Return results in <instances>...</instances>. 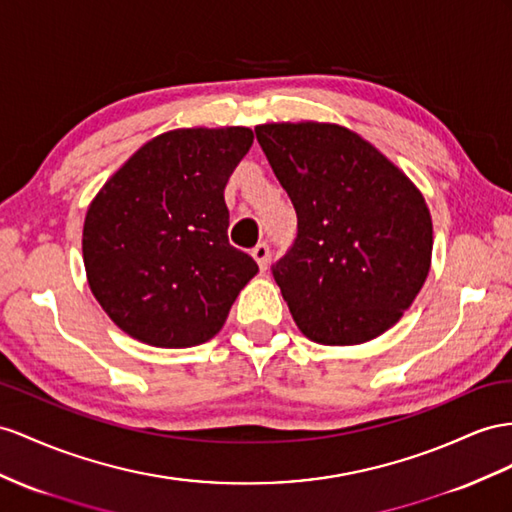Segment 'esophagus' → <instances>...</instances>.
<instances>
[{"label":"esophagus","instance_id":"esophagus-1","mask_svg":"<svg viewBox=\"0 0 512 512\" xmlns=\"http://www.w3.org/2000/svg\"><path fill=\"white\" fill-rule=\"evenodd\" d=\"M253 257L259 264L261 270H266L268 264H270V246L266 242H259L255 248H253Z\"/></svg>","mask_w":512,"mask_h":512}]
</instances>
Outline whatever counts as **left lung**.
<instances>
[{"instance_id": "8db88e82", "label": "left lung", "mask_w": 512, "mask_h": 512, "mask_svg": "<svg viewBox=\"0 0 512 512\" xmlns=\"http://www.w3.org/2000/svg\"><path fill=\"white\" fill-rule=\"evenodd\" d=\"M255 136L296 209V238L272 277L298 329L326 346L391 329L428 277L424 196L346 127L272 123L257 125Z\"/></svg>"}]
</instances>
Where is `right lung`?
<instances>
[{
	"label": "right lung",
	"mask_w": 512,
	"mask_h": 512,
	"mask_svg": "<svg viewBox=\"0 0 512 512\" xmlns=\"http://www.w3.org/2000/svg\"><path fill=\"white\" fill-rule=\"evenodd\" d=\"M251 144L246 127L168 131L131 155L90 203L88 285L127 335L188 348L222 329L259 270L227 235L225 186Z\"/></svg>",
	"instance_id": "obj_1"
}]
</instances>
